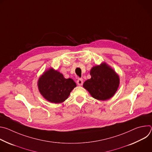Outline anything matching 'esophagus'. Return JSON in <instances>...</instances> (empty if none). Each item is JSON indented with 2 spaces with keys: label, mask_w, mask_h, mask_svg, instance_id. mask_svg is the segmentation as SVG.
<instances>
[{
  "label": "esophagus",
  "mask_w": 152,
  "mask_h": 152,
  "mask_svg": "<svg viewBox=\"0 0 152 152\" xmlns=\"http://www.w3.org/2000/svg\"><path fill=\"white\" fill-rule=\"evenodd\" d=\"M77 85H80V86H81V85H83V79H77Z\"/></svg>",
  "instance_id": "esophagus-1"
}]
</instances>
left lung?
<instances>
[{"instance_id": "1", "label": "left lung", "mask_w": 152, "mask_h": 152, "mask_svg": "<svg viewBox=\"0 0 152 152\" xmlns=\"http://www.w3.org/2000/svg\"><path fill=\"white\" fill-rule=\"evenodd\" d=\"M91 79L83 85L91 96L99 100L111 98L118 90L120 78L115 72L106 63L93 67L90 70Z\"/></svg>"}]
</instances>
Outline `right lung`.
Returning <instances> with one entry per match:
<instances>
[{
    "instance_id": "1",
    "label": "right lung",
    "mask_w": 152,
    "mask_h": 152,
    "mask_svg": "<svg viewBox=\"0 0 152 152\" xmlns=\"http://www.w3.org/2000/svg\"><path fill=\"white\" fill-rule=\"evenodd\" d=\"M76 86V83L72 79L64 78L62 74L52 68L44 72L38 81L41 94L54 103L64 102Z\"/></svg>"
}]
</instances>
